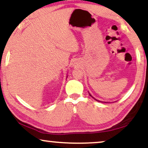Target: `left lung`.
<instances>
[{"instance_id":"left-lung-1","label":"left lung","mask_w":148,"mask_h":148,"mask_svg":"<svg viewBox=\"0 0 148 148\" xmlns=\"http://www.w3.org/2000/svg\"><path fill=\"white\" fill-rule=\"evenodd\" d=\"M90 96H91V95H90ZM91 97H92V96H91ZM95 100H96V99H95ZM99 102H100V101H99Z\"/></svg>"}]
</instances>
